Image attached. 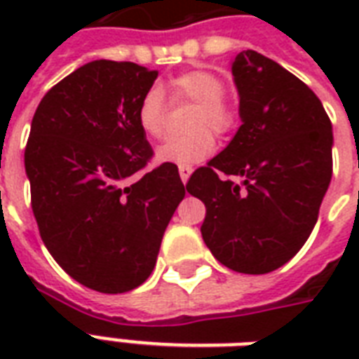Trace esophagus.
<instances>
[{
    "label": "esophagus",
    "mask_w": 359,
    "mask_h": 359,
    "mask_svg": "<svg viewBox=\"0 0 359 359\" xmlns=\"http://www.w3.org/2000/svg\"><path fill=\"white\" fill-rule=\"evenodd\" d=\"M191 171H194V168H191V165H180V168H179L180 180H182L184 184H186V182H188V179H190Z\"/></svg>",
    "instance_id": "esophagus-1"
}]
</instances>
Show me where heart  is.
<instances>
[{"mask_svg": "<svg viewBox=\"0 0 359 359\" xmlns=\"http://www.w3.org/2000/svg\"><path fill=\"white\" fill-rule=\"evenodd\" d=\"M171 102L196 104L188 121L191 132L169 137L158 147L156 158L163 163L191 165L203 162L214 152L212 133L227 135L238 126V109L225 97V83L212 70L197 69L175 76L168 83ZM137 124L143 134L158 140L168 128V104L160 87L147 89L137 106Z\"/></svg>", "mask_w": 359, "mask_h": 359, "instance_id": "heart-1", "label": "heart"}]
</instances>
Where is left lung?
<instances>
[{
  "label": "left lung",
  "instance_id": "left-lung-1",
  "mask_svg": "<svg viewBox=\"0 0 359 359\" xmlns=\"http://www.w3.org/2000/svg\"><path fill=\"white\" fill-rule=\"evenodd\" d=\"M233 76L242 126L186 188L207 207L201 235L212 255L235 272L268 273L317 224L334 168L332 121L300 78L255 50L236 55Z\"/></svg>",
  "mask_w": 359,
  "mask_h": 359
}]
</instances>
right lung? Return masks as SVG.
<instances>
[{"label": "right lung", "instance_id": "1", "mask_svg": "<svg viewBox=\"0 0 359 359\" xmlns=\"http://www.w3.org/2000/svg\"><path fill=\"white\" fill-rule=\"evenodd\" d=\"M156 78L128 61H91L55 83L31 121L24 162L42 242L70 278L104 294L151 276L186 194L175 163L145 171L154 152L137 106Z\"/></svg>", "mask_w": 359, "mask_h": 359}]
</instances>
